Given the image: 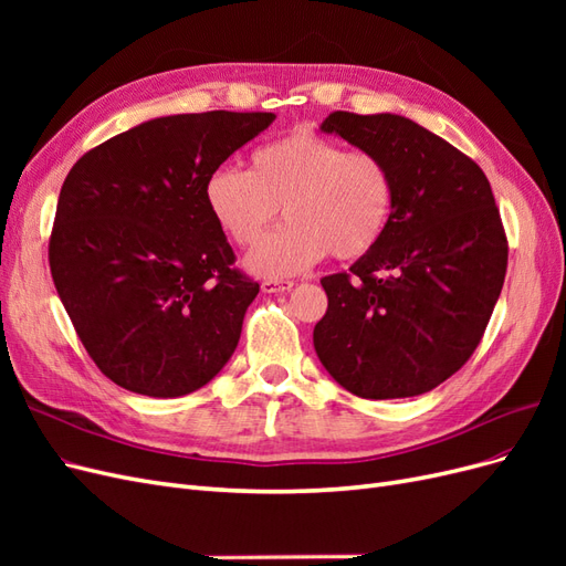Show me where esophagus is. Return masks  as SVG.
<instances>
[{
  "label": "esophagus",
  "mask_w": 566,
  "mask_h": 566,
  "mask_svg": "<svg viewBox=\"0 0 566 566\" xmlns=\"http://www.w3.org/2000/svg\"><path fill=\"white\" fill-rule=\"evenodd\" d=\"M295 283L293 281H279V279H269L262 283V290L264 293H285V290L293 287Z\"/></svg>",
  "instance_id": "34e87169"
}]
</instances>
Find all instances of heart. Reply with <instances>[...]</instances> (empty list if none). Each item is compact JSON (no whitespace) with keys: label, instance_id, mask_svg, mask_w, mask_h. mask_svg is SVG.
Masks as SVG:
<instances>
[{"label":"heart","instance_id":"obj_1","mask_svg":"<svg viewBox=\"0 0 566 566\" xmlns=\"http://www.w3.org/2000/svg\"><path fill=\"white\" fill-rule=\"evenodd\" d=\"M205 205L231 243L254 245L283 208L290 224L248 254V269L285 279L333 254L352 262L382 241L397 186L378 153L314 129H293L250 153V169L219 167L205 181Z\"/></svg>","mask_w":566,"mask_h":566}]
</instances>
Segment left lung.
<instances>
[{"label":"left lung","instance_id":"left-lung-1","mask_svg":"<svg viewBox=\"0 0 566 566\" xmlns=\"http://www.w3.org/2000/svg\"><path fill=\"white\" fill-rule=\"evenodd\" d=\"M321 129L382 156L397 198L382 241L321 279L328 312L314 349L356 397H418L468 364L503 290L507 235L491 184L465 153L401 115L335 111Z\"/></svg>","mask_w":566,"mask_h":566}]
</instances>
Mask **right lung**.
Segmentation results:
<instances>
[{
    "instance_id": "1",
    "label": "right lung",
    "mask_w": 566,
    "mask_h": 566,
    "mask_svg": "<svg viewBox=\"0 0 566 566\" xmlns=\"http://www.w3.org/2000/svg\"><path fill=\"white\" fill-rule=\"evenodd\" d=\"M273 113L148 119L67 172L49 269L80 342L115 385L172 399L208 385L260 293L205 205L208 177Z\"/></svg>"
}]
</instances>
